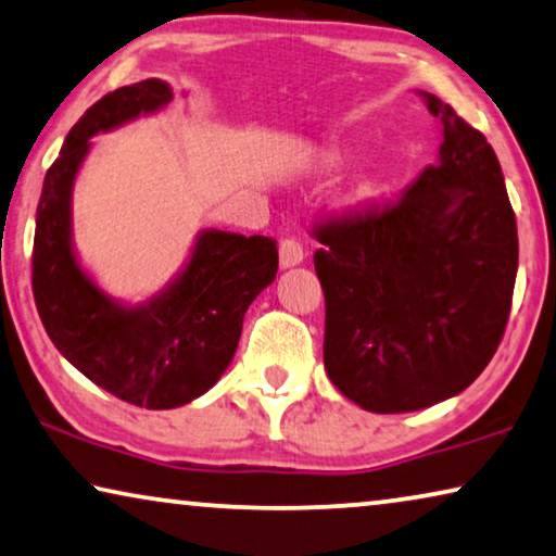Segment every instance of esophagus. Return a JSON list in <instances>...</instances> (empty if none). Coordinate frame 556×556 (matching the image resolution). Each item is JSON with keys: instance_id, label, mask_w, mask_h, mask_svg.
I'll return each instance as SVG.
<instances>
[{"instance_id": "esophagus-1", "label": "esophagus", "mask_w": 556, "mask_h": 556, "mask_svg": "<svg viewBox=\"0 0 556 556\" xmlns=\"http://www.w3.org/2000/svg\"><path fill=\"white\" fill-rule=\"evenodd\" d=\"M304 260V247L296 237H285L279 242V264L281 267H296Z\"/></svg>"}]
</instances>
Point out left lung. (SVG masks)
Here are the masks:
<instances>
[{"mask_svg":"<svg viewBox=\"0 0 556 556\" xmlns=\"http://www.w3.org/2000/svg\"><path fill=\"white\" fill-rule=\"evenodd\" d=\"M439 164L396 202L312 227L325 367L359 407L400 414L467 389L494 357L517 279V219L482 131L425 94Z\"/></svg>","mask_w":556,"mask_h":556,"instance_id":"obj_1","label":"left lung"}]
</instances>
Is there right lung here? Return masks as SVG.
Segmentation results:
<instances>
[{
    "instance_id": "right-lung-1",
    "label": "right lung",
    "mask_w": 556,
    "mask_h": 556,
    "mask_svg": "<svg viewBox=\"0 0 556 556\" xmlns=\"http://www.w3.org/2000/svg\"><path fill=\"white\" fill-rule=\"evenodd\" d=\"M172 102L162 79L114 89L70 129L47 169L37 204L31 292L49 339L74 367L122 402L172 409L204 394L235 357L247 306L277 277L271 237L199 235L192 260L167 292L119 306L79 269L70 239V199L89 137Z\"/></svg>"
}]
</instances>
